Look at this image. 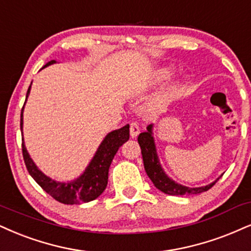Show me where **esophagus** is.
<instances>
[{
    "instance_id": "34e87169",
    "label": "esophagus",
    "mask_w": 251,
    "mask_h": 251,
    "mask_svg": "<svg viewBox=\"0 0 251 251\" xmlns=\"http://www.w3.org/2000/svg\"><path fill=\"white\" fill-rule=\"evenodd\" d=\"M138 134H140V126H138L137 122H131L130 123V136L132 138H135Z\"/></svg>"
}]
</instances>
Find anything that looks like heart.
<instances>
[{
    "mask_svg": "<svg viewBox=\"0 0 251 251\" xmlns=\"http://www.w3.org/2000/svg\"><path fill=\"white\" fill-rule=\"evenodd\" d=\"M170 74H171V71H170V70H164V71H162V72H160V73L158 74V75L156 76V79L153 80V82H159V81H163V80L168 79L169 76H170ZM168 98H169L168 95H164V97L158 98L156 101H153L152 103L150 104V111H157V110H159L160 108L163 107L164 102L168 100Z\"/></svg>",
    "mask_w": 251,
    "mask_h": 251,
    "instance_id": "1",
    "label": "heart"
}]
</instances>
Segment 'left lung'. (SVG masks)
I'll return each instance as SVG.
<instances>
[{
  "label": "left lung",
  "instance_id": "8db88e82",
  "mask_svg": "<svg viewBox=\"0 0 251 251\" xmlns=\"http://www.w3.org/2000/svg\"><path fill=\"white\" fill-rule=\"evenodd\" d=\"M148 130L144 132H141L138 135V144L141 147L142 157H143L144 169L147 175L149 176L151 181L158 190H160L164 193L170 194V196H184V194H198L201 192L208 191L209 188L215 185V182L219 180L216 179L214 182L207 185V186L202 187H186L179 185L175 182L172 179H170L168 176L163 171L162 166H160L158 157H157L156 147H154V142L152 137V125L148 126Z\"/></svg>",
  "mask_w": 251,
  "mask_h": 251
}]
</instances>
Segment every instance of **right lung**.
<instances>
[{"label": "right lung", "instance_id": "obj_1", "mask_svg": "<svg viewBox=\"0 0 251 251\" xmlns=\"http://www.w3.org/2000/svg\"><path fill=\"white\" fill-rule=\"evenodd\" d=\"M53 63H55L54 60L49 61L44 67ZM30 88L31 85L27 88L26 98L30 93ZM23 108L21 111V130L23 126ZM129 136H130L129 125L109 132L102 141L97 153L93 157L92 162L89 163L85 172L78 179L70 182L55 181L39 171L32 159L30 158L24 142H22V152H23L24 163H25L27 171L37 184L59 202L65 205H74V203H83L97 199L99 196H101L102 192L106 190L110 164L121 145L129 140Z\"/></svg>", "mask_w": 251, "mask_h": 251}]
</instances>
